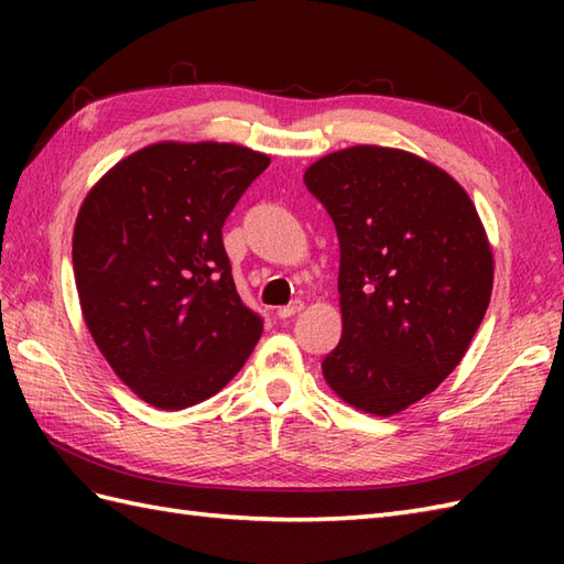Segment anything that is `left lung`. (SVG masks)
I'll return each instance as SVG.
<instances>
[{
    "label": "left lung",
    "instance_id": "1",
    "mask_svg": "<svg viewBox=\"0 0 564 564\" xmlns=\"http://www.w3.org/2000/svg\"><path fill=\"white\" fill-rule=\"evenodd\" d=\"M267 166L230 142H160L118 162L82 203L72 269L84 322L152 406L213 398L254 351L263 319L235 289L223 225Z\"/></svg>",
    "mask_w": 564,
    "mask_h": 564
}]
</instances>
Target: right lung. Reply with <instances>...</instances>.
<instances>
[{"label": "right lung", "mask_w": 564, "mask_h": 564, "mask_svg": "<svg viewBox=\"0 0 564 564\" xmlns=\"http://www.w3.org/2000/svg\"><path fill=\"white\" fill-rule=\"evenodd\" d=\"M337 227L341 339L329 388L390 416L460 364L492 295L495 261L470 196L410 152L358 145L305 172Z\"/></svg>", "instance_id": "1"}]
</instances>
